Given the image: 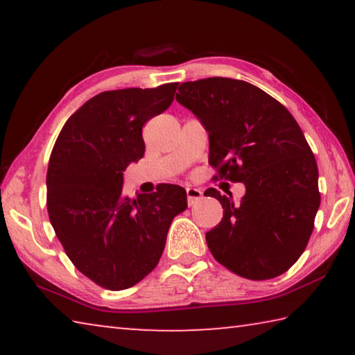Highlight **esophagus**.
I'll return each instance as SVG.
<instances>
[{
    "instance_id": "1",
    "label": "esophagus",
    "mask_w": 355,
    "mask_h": 355,
    "mask_svg": "<svg viewBox=\"0 0 355 355\" xmlns=\"http://www.w3.org/2000/svg\"><path fill=\"white\" fill-rule=\"evenodd\" d=\"M186 196H188V203L189 205H194L196 202H199L202 199V191L197 188H186Z\"/></svg>"
}]
</instances>
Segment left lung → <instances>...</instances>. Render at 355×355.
Here are the masks:
<instances>
[{
    "instance_id": "left-lung-1",
    "label": "left lung",
    "mask_w": 355,
    "mask_h": 355,
    "mask_svg": "<svg viewBox=\"0 0 355 355\" xmlns=\"http://www.w3.org/2000/svg\"><path fill=\"white\" fill-rule=\"evenodd\" d=\"M177 101L208 131L214 178L245 186L238 205L205 192L224 208L207 233L209 252L244 279L286 272L307 248L321 203L316 159L297 122L271 95L233 78L183 83Z\"/></svg>"
}]
</instances>
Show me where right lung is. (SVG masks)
<instances>
[{
    "instance_id": "obj_1",
    "label": "right lung",
    "mask_w": 355,
    "mask_h": 355,
    "mask_svg": "<svg viewBox=\"0 0 355 355\" xmlns=\"http://www.w3.org/2000/svg\"><path fill=\"white\" fill-rule=\"evenodd\" d=\"M178 83L106 91L69 117L46 172V208L65 254L94 284L111 291L141 282L163 255L167 232L188 208L182 186L123 194V172L139 161L142 127L172 105Z\"/></svg>"
}]
</instances>
